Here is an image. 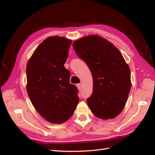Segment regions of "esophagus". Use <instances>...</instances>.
Masks as SVG:
<instances>
[{"label": "esophagus", "mask_w": 155, "mask_h": 155, "mask_svg": "<svg viewBox=\"0 0 155 155\" xmlns=\"http://www.w3.org/2000/svg\"><path fill=\"white\" fill-rule=\"evenodd\" d=\"M76 86H77V87H78V89L79 91H81V85L80 83H78V84H77L76 85Z\"/></svg>", "instance_id": "obj_1"}]
</instances>
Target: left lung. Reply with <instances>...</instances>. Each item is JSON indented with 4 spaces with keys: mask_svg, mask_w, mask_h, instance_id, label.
Returning a JSON list of instances; mask_svg holds the SVG:
<instances>
[{
    "mask_svg": "<svg viewBox=\"0 0 155 155\" xmlns=\"http://www.w3.org/2000/svg\"><path fill=\"white\" fill-rule=\"evenodd\" d=\"M73 47L92 73L93 92L87 101L92 114L102 120L115 118L124 109L131 88L130 68L123 55L99 35L74 41Z\"/></svg>",
    "mask_w": 155,
    "mask_h": 155,
    "instance_id": "obj_1",
    "label": "left lung"
}]
</instances>
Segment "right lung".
<instances>
[{
    "label": "right lung",
    "instance_id": "right-lung-1",
    "mask_svg": "<svg viewBox=\"0 0 155 155\" xmlns=\"http://www.w3.org/2000/svg\"><path fill=\"white\" fill-rule=\"evenodd\" d=\"M72 40L51 36L37 46L26 66L28 95L38 113L51 124L71 117L79 103L77 87L64 67Z\"/></svg>",
    "mask_w": 155,
    "mask_h": 155
}]
</instances>
